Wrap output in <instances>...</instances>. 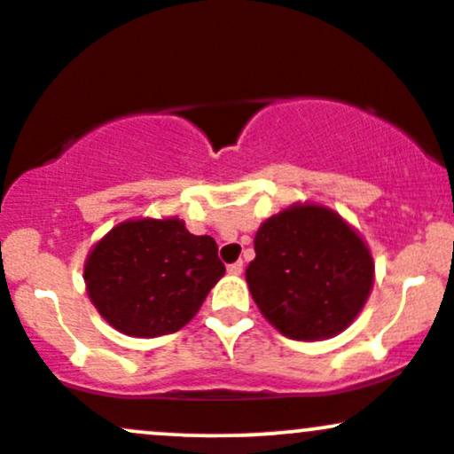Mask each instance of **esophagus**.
Instances as JSON below:
<instances>
[{"instance_id": "34e87169", "label": "esophagus", "mask_w": 454, "mask_h": 454, "mask_svg": "<svg viewBox=\"0 0 454 454\" xmlns=\"http://www.w3.org/2000/svg\"><path fill=\"white\" fill-rule=\"evenodd\" d=\"M242 268H245L242 266V262H236V264L227 266V272L229 275H242Z\"/></svg>"}]
</instances>
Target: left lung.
<instances>
[{"instance_id":"left-lung-1","label":"left lung","mask_w":454,"mask_h":454,"mask_svg":"<svg viewBox=\"0 0 454 454\" xmlns=\"http://www.w3.org/2000/svg\"><path fill=\"white\" fill-rule=\"evenodd\" d=\"M247 284L262 316L290 340H329L353 323L374 284V262L355 227L318 203H294L255 233Z\"/></svg>"}]
</instances>
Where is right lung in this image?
I'll return each mask as SVG.
<instances>
[{"instance_id": "obj_1", "label": "right lung", "mask_w": 454, "mask_h": 454, "mask_svg": "<svg viewBox=\"0 0 454 454\" xmlns=\"http://www.w3.org/2000/svg\"><path fill=\"white\" fill-rule=\"evenodd\" d=\"M225 266L212 236L170 218H129L112 227L84 262L89 299L131 338L175 333L197 316Z\"/></svg>"}]
</instances>
